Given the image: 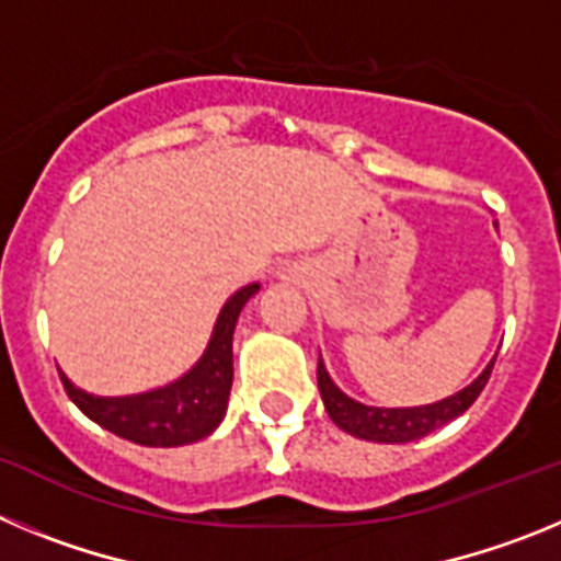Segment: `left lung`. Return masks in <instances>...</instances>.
I'll use <instances>...</instances> for the list:
<instances>
[{"mask_svg":"<svg viewBox=\"0 0 561 561\" xmlns=\"http://www.w3.org/2000/svg\"><path fill=\"white\" fill-rule=\"evenodd\" d=\"M494 359L485 365L483 374L472 385H466L463 390L447 396V399L433 401V404H419V408H368V404L351 399L334 385V379H331L323 365V356L317 362V388L323 396L329 419L348 435L362 440H376V444H408V440H419L424 435L435 433V430H440L444 424H449V421H455L472 408L480 390L485 388L489 376H492Z\"/></svg>","mask_w":561,"mask_h":561,"instance_id":"1","label":"left lung"}]
</instances>
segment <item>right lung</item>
I'll list each match as a JSON object with an SVG mask.
<instances>
[{
    "mask_svg": "<svg viewBox=\"0 0 561 561\" xmlns=\"http://www.w3.org/2000/svg\"><path fill=\"white\" fill-rule=\"evenodd\" d=\"M261 284H247L221 306L210 342L199 362L165 388L134 396H95L61 374L64 390L87 419L140 447H185L219 427L232 388V331L238 314Z\"/></svg>",
    "mask_w": 561,
    "mask_h": 561,
    "instance_id": "1",
    "label": "right lung"
}]
</instances>
